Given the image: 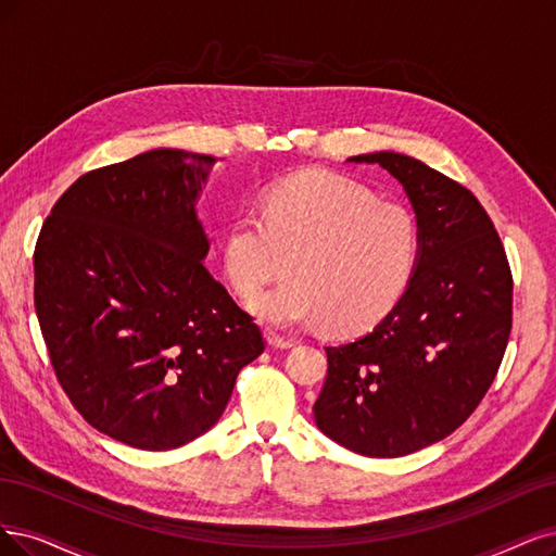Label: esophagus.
Returning <instances> with one entry per match:
<instances>
[{"mask_svg": "<svg viewBox=\"0 0 556 556\" xmlns=\"http://www.w3.org/2000/svg\"><path fill=\"white\" fill-rule=\"evenodd\" d=\"M265 339H267V343H270L273 348H291V345H293V339L283 337V334L275 332V330H267V332H265Z\"/></svg>", "mask_w": 556, "mask_h": 556, "instance_id": "1", "label": "esophagus"}]
</instances>
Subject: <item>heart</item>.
I'll return each instance as SVG.
<instances>
[{
	"mask_svg": "<svg viewBox=\"0 0 556 556\" xmlns=\"http://www.w3.org/2000/svg\"><path fill=\"white\" fill-rule=\"evenodd\" d=\"M261 211L229 224L222 261L233 289L254 295L291 258L293 279L252 300L275 327L325 320L327 330L355 334L392 309L413 277L417 217L351 178L295 172L265 190Z\"/></svg>",
	"mask_w": 556,
	"mask_h": 556,
	"instance_id": "heart-1",
	"label": "heart"
}]
</instances>
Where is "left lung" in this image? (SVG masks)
I'll return each mask as SVG.
<instances>
[{
  "label": "left lung",
  "mask_w": 556,
  "mask_h": 556,
  "mask_svg": "<svg viewBox=\"0 0 556 556\" xmlns=\"http://www.w3.org/2000/svg\"><path fill=\"white\" fill-rule=\"evenodd\" d=\"M380 164L413 203L419 256L407 289L371 332L325 348L316 426L341 446L399 458L467 421L495 380L513 325V277L495 224L460 182L394 151Z\"/></svg>",
  "instance_id": "8db88e82"
}]
</instances>
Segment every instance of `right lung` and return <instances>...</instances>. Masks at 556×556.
Here are the masks:
<instances>
[{
    "mask_svg": "<svg viewBox=\"0 0 556 556\" xmlns=\"http://www.w3.org/2000/svg\"><path fill=\"white\" fill-rule=\"evenodd\" d=\"M217 157L155 149L79 176L34 252L54 376L100 433L143 451L217 424L265 341L203 265L197 199Z\"/></svg>",
    "mask_w": 556,
    "mask_h": 556,
    "instance_id": "obj_1",
    "label": "right lung"
}]
</instances>
